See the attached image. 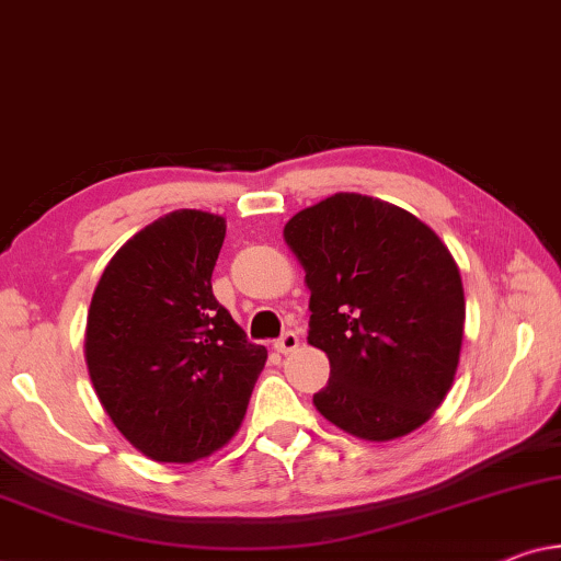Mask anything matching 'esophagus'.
<instances>
[{
    "label": "esophagus",
    "mask_w": 561,
    "mask_h": 561,
    "mask_svg": "<svg viewBox=\"0 0 561 561\" xmlns=\"http://www.w3.org/2000/svg\"><path fill=\"white\" fill-rule=\"evenodd\" d=\"M274 348H277V353H282V356H289V353H295L299 348V335L287 330V333H284L277 343H274Z\"/></svg>",
    "instance_id": "esophagus-1"
}]
</instances>
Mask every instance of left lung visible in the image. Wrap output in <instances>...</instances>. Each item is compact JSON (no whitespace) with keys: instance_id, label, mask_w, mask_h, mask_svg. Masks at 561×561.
<instances>
[{"instance_id":"1","label":"left lung","mask_w":561,"mask_h":561,"mask_svg":"<svg viewBox=\"0 0 561 561\" xmlns=\"http://www.w3.org/2000/svg\"><path fill=\"white\" fill-rule=\"evenodd\" d=\"M284 241L310 289L307 343L330 360L314 409L368 442L420 430L462 348L465 291L445 241L414 213L358 193L295 213Z\"/></svg>"}]
</instances>
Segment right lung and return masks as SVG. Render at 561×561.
I'll use <instances>...</instances> for the list:
<instances>
[{
  "mask_svg": "<svg viewBox=\"0 0 561 561\" xmlns=\"http://www.w3.org/2000/svg\"><path fill=\"white\" fill-rule=\"evenodd\" d=\"M224 216L172 210L134 233L93 289L85 366L131 447L154 462H195L239 432L266 363L264 345L213 297Z\"/></svg>",
  "mask_w": 561,
  "mask_h": 561,
  "instance_id": "add662e5",
  "label": "right lung"
}]
</instances>
